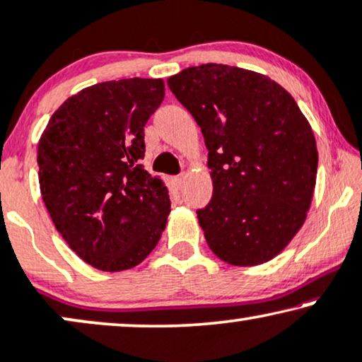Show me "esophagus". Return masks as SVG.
I'll return each mask as SVG.
<instances>
[{
	"label": "esophagus",
	"mask_w": 362,
	"mask_h": 362,
	"mask_svg": "<svg viewBox=\"0 0 362 362\" xmlns=\"http://www.w3.org/2000/svg\"><path fill=\"white\" fill-rule=\"evenodd\" d=\"M184 180H185L184 175H178V177L173 178V185H175L177 189H182V185H184Z\"/></svg>",
	"instance_id": "esophagus-1"
}]
</instances>
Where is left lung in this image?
Masks as SVG:
<instances>
[{"label": "left lung", "instance_id": "8db88e82", "mask_svg": "<svg viewBox=\"0 0 362 362\" xmlns=\"http://www.w3.org/2000/svg\"><path fill=\"white\" fill-rule=\"evenodd\" d=\"M167 84L209 148L214 195L197 216L210 250L235 267L269 262L310 210L317 172L310 122L286 89L242 67H187Z\"/></svg>", "mask_w": 362, "mask_h": 362}]
</instances>
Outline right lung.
Returning a JSON list of instances; mask_svg holds the SVG:
<instances>
[{"instance_id": "right-lung-1", "label": "right lung", "mask_w": 362, "mask_h": 362, "mask_svg": "<svg viewBox=\"0 0 362 362\" xmlns=\"http://www.w3.org/2000/svg\"><path fill=\"white\" fill-rule=\"evenodd\" d=\"M162 79L107 81L72 95L37 144L40 187L72 252L103 272L137 267L156 248L170 199L144 170V127L162 104Z\"/></svg>"}]
</instances>
